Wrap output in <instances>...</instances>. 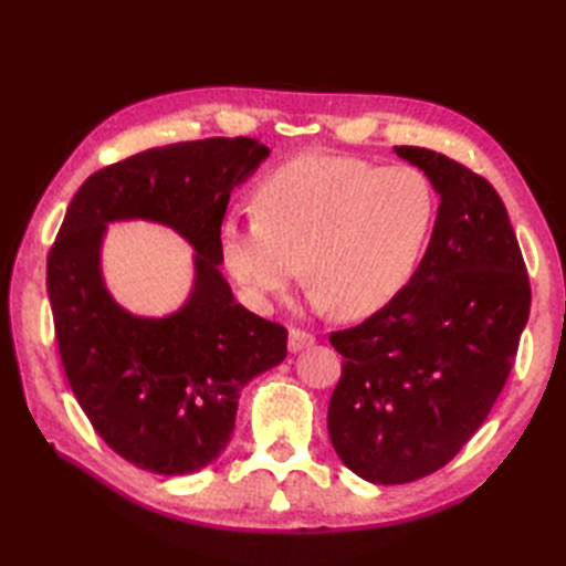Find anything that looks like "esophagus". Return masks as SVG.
<instances>
[{"mask_svg": "<svg viewBox=\"0 0 566 566\" xmlns=\"http://www.w3.org/2000/svg\"><path fill=\"white\" fill-rule=\"evenodd\" d=\"M314 343H316V335H311V333H306L302 328H292L290 331V350L292 353H302V350H306V347H311Z\"/></svg>", "mask_w": 566, "mask_h": 566, "instance_id": "esophagus-1", "label": "esophagus"}]
</instances>
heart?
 <instances>
[{
	"label": "heart",
	"mask_w": 566,
	"mask_h": 566,
	"mask_svg": "<svg viewBox=\"0 0 566 566\" xmlns=\"http://www.w3.org/2000/svg\"><path fill=\"white\" fill-rule=\"evenodd\" d=\"M438 221V191L411 165L304 155L255 191V211L219 226L226 270L264 311L302 280L316 308L359 318L384 308L416 274Z\"/></svg>",
	"instance_id": "1"
}]
</instances>
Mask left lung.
Returning a JSON list of instances; mask_svg holds the SVG:
<instances>
[{"label":"left lung","instance_id":"left-lung-1","mask_svg":"<svg viewBox=\"0 0 566 566\" xmlns=\"http://www.w3.org/2000/svg\"><path fill=\"white\" fill-rule=\"evenodd\" d=\"M440 195L430 243L406 290L331 335L343 375L328 436L371 484L438 472L484 423L531 316V282L499 191L448 155L399 146Z\"/></svg>","mask_w":566,"mask_h":566}]
</instances>
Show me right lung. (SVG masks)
<instances>
[{"label": "right lung", "instance_id": "right-lung-1", "mask_svg": "<svg viewBox=\"0 0 566 566\" xmlns=\"http://www.w3.org/2000/svg\"><path fill=\"white\" fill-rule=\"evenodd\" d=\"M255 138L150 148L87 177L48 255V298L65 375L99 438L155 474H191L233 436L245 384L286 357V328L235 302L219 270L231 191L268 158ZM153 220L196 248L188 302L163 319L115 304L101 274L105 226Z\"/></svg>", "mask_w": 566, "mask_h": 566}]
</instances>
